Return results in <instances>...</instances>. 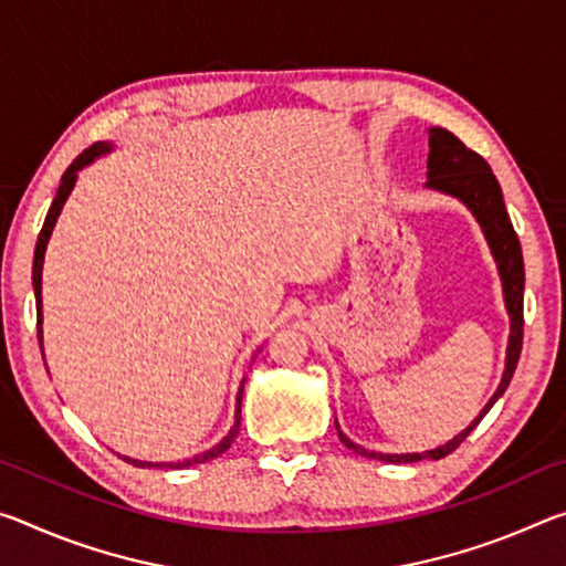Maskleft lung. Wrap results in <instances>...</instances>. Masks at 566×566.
Listing matches in <instances>:
<instances>
[{
	"label": "left lung",
	"mask_w": 566,
	"mask_h": 566,
	"mask_svg": "<svg viewBox=\"0 0 566 566\" xmlns=\"http://www.w3.org/2000/svg\"><path fill=\"white\" fill-rule=\"evenodd\" d=\"M429 181L427 187L444 191V195H452L457 199L472 209L476 222L482 224L486 242L492 247V254L496 260V266H500L502 274V286H504V302H506V312L512 317V334H510V349H506V369L502 377L500 389L494 391V397L490 399L479 417L469 424L462 434H457L452 442H447L444 447L429 449V452L421 454H379V452H367V449L357 447L349 442L347 437L339 432L342 444L347 449H354V452L369 459H385V462H419V459H442L447 454H452L454 449L464 442L469 432L484 419L486 411L494 407V401L500 399L510 381L514 377L516 361H520L522 354V339H524V260H522V247H520V237H516L512 219L506 214L504 199H502V187L496 177L492 175L490 165H486L484 157H479L476 151L469 149L462 139L454 137L452 132H447L442 127L429 129Z\"/></svg>",
	"instance_id": "left-lung-1"
}]
</instances>
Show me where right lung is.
I'll return each instance as SVG.
<instances>
[{"label":"right lung","mask_w":566,"mask_h":566,"mask_svg":"<svg viewBox=\"0 0 566 566\" xmlns=\"http://www.w3.org/2000/svg\"><path fill=\"white\" fill-rule=\"evenodd\" d=\"M104 151H109L107 145H92L82 151L80 157H76L70 167H66V171L62 175V181H60V189H56V197L54 202L50 207V212H46V219H44V227L40 237H36V249H34V266H32V282H34V296H36V334H40V347H42V264H44V249H46V242H50V234L54 229V222L56 217H60L62 207L66 202V197H70V191L74 187L76 181V171H80L82 167H87L90 161H94V157L104 155ZM244 389V387H242ZM242 389H239L237 395V409H234V427L232 432H229L222 442H219L217 447L209 449V452L199 454L195 459H187V462H177V464H155V462H139V459H129V457H122L127 459V462H132L134 467H169V469H179V467H189V464H202V462H209V459H214L219 454H224L229 447H232L234 437L239 434V421H242Z\"/></svg>","instance_id":"obj_1"}]
</instances>
